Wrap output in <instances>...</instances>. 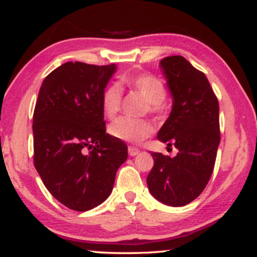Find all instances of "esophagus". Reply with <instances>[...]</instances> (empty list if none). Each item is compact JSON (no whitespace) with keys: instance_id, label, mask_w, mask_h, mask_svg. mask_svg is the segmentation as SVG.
Returning a JSON list of instances; mask_svg holds the SVG:
<instances>
[{"instance_id":"1","label":"esophagus","mask_w":257,"mask_h":257,"mask_svg":"<svg viewBox=\"0 0 257 257\" xmlns=\"http://www.w3.org/2000/svg\"><path fill=\"white\" fill-rule=\"evenodd\" d=\"M128 153L131 157H135V155H138L140 153V149L136 148V147H132V146H129L128 147Z\"/></svg>"}]
</instances>
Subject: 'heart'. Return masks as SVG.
I'll list each match as a JSON object with an SVG mask.
<instances>
[{
  "label": "heart",
  "mask_w": 257,
  "mask_h": 257,
  "mask_svg": "<svg viewBox=\"0 0 257 257\" xmlns=\"http://www.w3.org/2000/svg\"><path fill=\"white\" fill-rule=\"evenodd\" d=\"M122 82L129 89L138 91L146 97L147 104L146 111L157 116H164L168 111L166 102L167 89L160 78L149 73L133 74L123 77ZM100 104L104 115L113 118L119 112L122 106V91L117 84L105 86L100 96ZM154 132V126L148 119H134L128 117L117 118L109 125V133L112 138L131 144H140L148 139Z\"/></svg>",
  "instance_id": "obj_1"
}]
</instances>
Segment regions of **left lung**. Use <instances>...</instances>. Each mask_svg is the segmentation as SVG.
<instances>
[{
    "label": "left lung",
    "instance_id": "obj_1",
    "mask_svg": "<svg viewBox=\"0 0 257 257\" xmlns=\"http://www.w3.org/2000/svg\"><path fill=\"white\" fill-rule=\"evenodd\" d=\"M173 96L170 117L158 139L174 146V158L152 153L154 166L147 177L153 197L171 206L196 199L209 183L218 149L219 105L209 80L181 56L161 60Z\"/></svg>",
    "mask_w": 257,
    "mask_h": 257
}]
</instances>
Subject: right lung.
<instances>
[{"mask_svg": "<svg viewBox=\"0 0 257 257\" xmlns=\"http://www.w3.org/2000/svg\"><path fill=\"white\" fill-rule=\"evenodd\" d=\"M115 69L65 63L45 78L35 103L34 166L52 196L79 212L109 197L128 158L124 142L105 133L100 104Z\"/></svg>", "mask_w": 257, "mask_h": 257, "instance_id": "right-lung-1", "label": "right lung"}]
</instances>
